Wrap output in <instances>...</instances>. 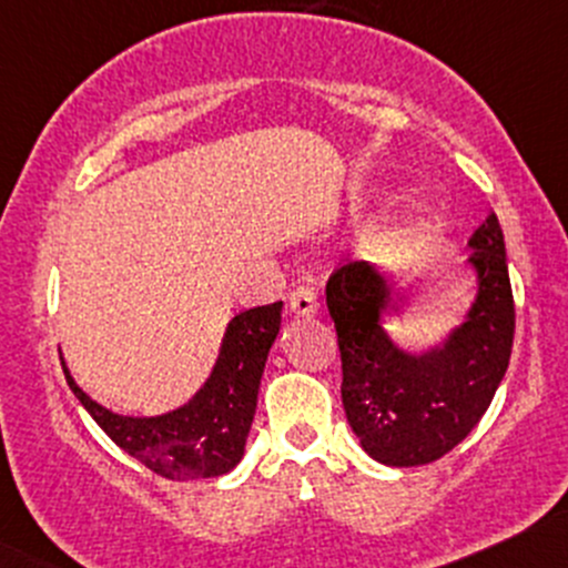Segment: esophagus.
I'll use <instances>...</instances> for the list:
<instances>
[{
    "label": "esophagus",
    "mask_w": 568,
    "mask_h": 568,
    "mask_svg": "<svg viewBox=\"0 0 568 568\" xmlns=\"http://www.w3.org/2000/svg\"><path fill=\"white\" fill-rule=\"evenodd\" d=\"M288 307L296 317H313L317 313V294L310 285H298L288 298Z\"/></svg>",
    "instance_id": "1"
}]
</instances>
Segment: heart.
I'll list each match as a JSON object with an SVG mask.
<instances>
[{"instance_id": "obj_1", "label": "heart", "mask_w": 568, "mask_h": 568, "mask_svg": "<svg viewBox=\"0 0 568 568\" xmlns=\"http://www.w3.org/2000/svg\"><path fill=\"white\" fill-rule=\"evenodd\" d=\"M417 229H420L417 217H407V221H404L402 226L396 229V236H398V240H409V236L417 234Z\"/></svg>"}]
</instances>
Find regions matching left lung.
<instances>
[{
  "mask_svg": "<svg viewBox=\"0 0 568 568\" xmlns=\"http://www.w3.org/2000/svg\"><path fill=\"white\" fill-rule=\"evenodd\" d=\"M479 277L475 307L445 347L398 351L379 326L388 280L364 261L336 266L326 304L342 358V404L361 447L385 466L432 464L469 436L509 366L515 298L498 217L469 236Z\"/></svg>",
  "mask_w": 568,
  "mask_h": 568,
  "instance_id": "obj_1",
  "label": "left lung"
}]
</instances>
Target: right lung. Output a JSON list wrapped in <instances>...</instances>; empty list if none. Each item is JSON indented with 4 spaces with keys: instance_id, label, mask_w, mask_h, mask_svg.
<instances>
[{
    "instance_id": "1",
    "label": "right lung",
    "mask_w": 568,
    "mask_h": 568,
    "mask_svg": "<svg viewBox=\"0 0 568 568\" xmlns=\"http://www.w3.org/2000/svg\"><path fill=\"white\" fill-rule=\"evenodd\" d=\"M283 302L234 315L223 336L221 355L204 388L185 407L159 417H123L104 409L78 388L67 364L72 394L121 450L166 479L221 477L240 464L251 432L261 375Z\"/></svg>"
}]
</instances>
